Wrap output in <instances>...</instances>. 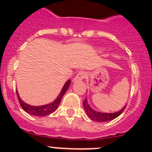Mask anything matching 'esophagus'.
<instances>
[{
  "label": "esophagus",
  "instance_id": "obj_1",
  "mask_svg": "<svg viewBox=\"0 0 152 152\" xmlns=\"http://www.w3.org/2000/svg\"><path fill=\"white\" fill-rule=\"evenodd\" d=\"M86 77V73L83 71H80V72H77V74L76 75V76L75 77V78L73 79V82H77V81H80V80H83L84 77Z\"/></svg>",
  "mask_w": 152,
  "mask_h": 152
}]
</instances>
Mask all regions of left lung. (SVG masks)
<instances>
[{"instance_id":"1","label":"left lung","mask_w":152,"mask_h":152,"mask_svg":"<svg viewBox=\"0 0 152 152\" xmlns=\"http://www.w3.org/2000/svg\"><path fill=\"white\" fill-rule=\"evenodd\" d=\"M83 106H84V109H85V111L87 113V115L88 116V117L91 119L94 120V121L96 122H107L110 121V120H113L115 118L118 117V116L123 112V110H125L126 107L124 108H123L120 111L116 113H100L97 112V111L94 110L92 108L89 106L88 103V100L86 98L85 100L83 102Z\"/></svg>"}]
</instances>
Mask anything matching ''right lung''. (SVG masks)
<instances>
[{"label": "right lung", "mask_w": 152, "mask_h": 152, "mask_svg": "<svg viewBox=\"0 0 152 152\" xmlns=\"http://www.w3.org/2000/svg\"><path fill=\"white\" fill-rule=\"evenodd\" d=\"M70 84H71V80H68V81L64 84L61 93L59 94L58 96L56 98V100H55L54 102L49 103V104H47V105L40 106V107H33V106L28 105V104H26V103H24V102L21 100L20 96H19L18 93H17V98H18V100L19 102H20V104L21 107H22L23 110L25 112L30 114V115H33V116H47V115H49V114L52 113L54 112L56 109L58 108V105L60 104L61 98H62L63 95L65 94L67 90H68V87L70 86Z\"/></svg>", "instance_id": "right-lung-1"}]
</instances>
